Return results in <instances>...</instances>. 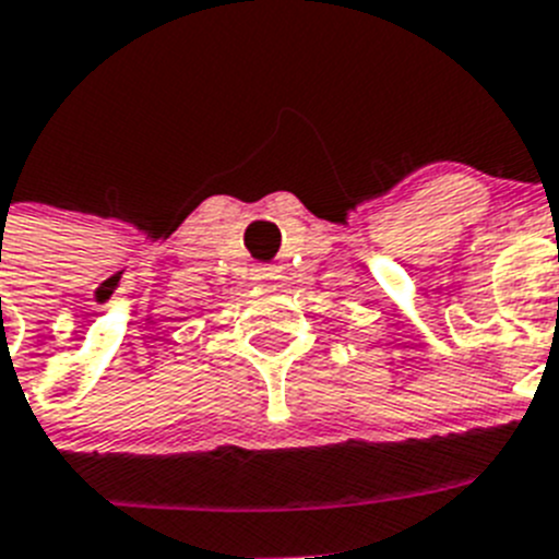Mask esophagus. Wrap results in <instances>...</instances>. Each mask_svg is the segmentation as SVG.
<instances>
[{
    "label": "esophagus",
    "mask_w": 559,
    "mask_h": 559,
    "mask_svg": "<svg viewBox=\"0 0 559 559\" xmlns=\"http://www.w3.org/2000/svg\"><path fill=\"white\" fill-rule=\"evenodd\" d=\"M254 280L257 283H274V280H280V269L276 265H254Z\"/></svg>",
    "instance_id": "obj_1"
}]
</instances>
